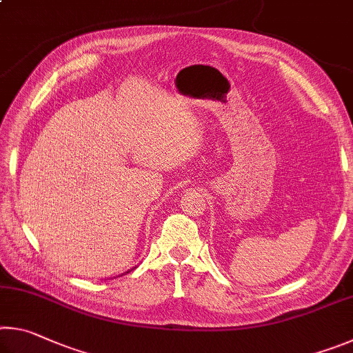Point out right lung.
I'll list each match as a JSON object with an SVG mask.
<instances>
[{
    "label": "right lung",
    "mask_w": 353,
    "mask_h": 353,
    "mask_svg": "<svg viewBox=\"0 0 353 353\" xmlns=\"http://www.w3.org/2000/svg\"><path fill=\"white\" fill-rule=\"evenodd\" d=\"M130 271H134V268H132V270H129V271H126V272H124V274H129ZM124 274H121V276H124ZM121 276H118V277H121Z\"/></svg>",
    "instance_id": "1"
}]
</instances>
